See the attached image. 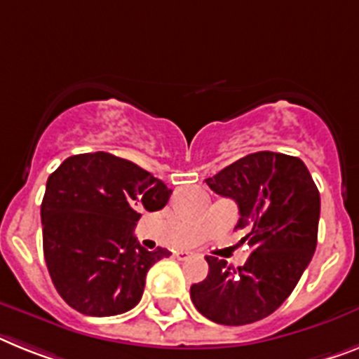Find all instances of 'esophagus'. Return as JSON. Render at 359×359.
<instances>
[{
	"label": "esophagus",
	"mask_w": 359,
	"mask_h": 359,
	"mask_svg": "<svg viewBox=\"0 0 359 359\" xmlns=\"http://www.w3.org/2000/svg\"><path fill=\"white\" fill-rule=\"evenodd\" d=\"M177 259H188L194 255V252H188V250H180V252H177Z\"/></svg>",
	"instance_id": "obj_1"
}]
</instances>
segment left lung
<instances>
[{
  "mask_svg": "<svg viewBox=\"0 0 359 359\" xmlns=\"http://www.w3.org/2000/svg\"><path fill=\"white\" fill-rule=\"evenodd\" d=\"M206 184L237 203L252 254L237 268L208 255L210 272L191 285V301L219 325L254 323L283 305L314 255L319 191L301 158L273 151L243 156Z\"/></svg>",
  "mask_w": 359,
  "mask_h": 359,
  "instance_id": "1",
  "label": "left lung"
}]
</instances>
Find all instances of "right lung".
Here are the masks:
<instances>
[{"label": "right lung", "instance_id": "1", "mask_svg": "<svg viewBox=\"0 0 359 359\" xmlns=\"http://www.w3.org/2000/svg\"><path fill=\"white\" fill-rule=\"evenodd\" d=\"M171 189L111 153L72 155L47 180L41 203L43 255L62 299L105 318L138 305L147 270L171 252H147L133 236L140 212H158Z\"/></svg>", "mask_w": 359, "mask_h": 359}]
</instances>
